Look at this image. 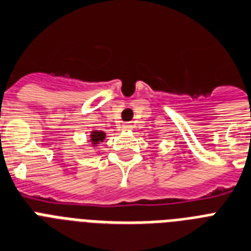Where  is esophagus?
Instances as JSON below:
<instances>
[{
	"instance_id": "obj_1",
	"label": "esophagus",
	"mask_w": 251,
	"mask_h": 251,
	"mask_svg": "<svg viewBox=\"0 0 251 251\" xmlns=\"http://www.w3.org/2000/svg\"><path fill=\"white\" fill-rule=\"evenodd\" d=\"M132 125L130 122H125V124H122L121 125V130H131Z\"/></svg>"
}]
</instances>
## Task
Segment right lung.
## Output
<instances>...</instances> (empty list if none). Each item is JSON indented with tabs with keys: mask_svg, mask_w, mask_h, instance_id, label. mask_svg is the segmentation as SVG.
<instances>
[{
	"mask_svg": "<svg viewBox=\"0 0 251 251\" xmlns=\"http://www.w3.org/2000/svg\"><path fill=\"white\" fill-rule=\"evenodd\" d=\"M105 138V134L103 131H93L91 132V143L98 144L99 142H103Z\"/></svg>",
	"mask_w": 251,
	"mask_h": 251,
	"instance_id": "right-lung-1",
	"label": "right lung"
}]
</instances>
